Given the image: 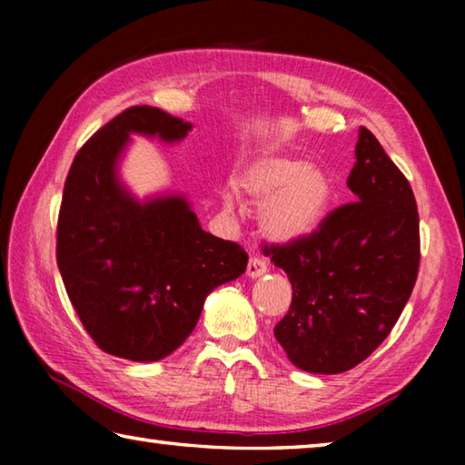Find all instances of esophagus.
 I'll return each instance as SVG.
<instances>
[{
  "mask_svg": "<svg viewBox=\"0 0 465 465\" xmlns=\"http://www.w3.org/2000/svg\"><path fill=\"white\" fill-rule=\"evenodd\" d=\"M269 271V266H266V262L262 261V258H258V256H254V258H250L248 261V266H246V274L250 279H258V277H262V274Z\"/></svg>",
  "mask_w": 465,
  "mask_h": 465,
  "instance_id": "obj_1",
  "label": "esophagus"
}]
</instances>
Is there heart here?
Wrapping results in <instances>:
<instances>
[{"mask_svg": "<svg viewBox=\"0 0 465 465\" xmlns=\"http://www.w3.org/2000/svg\"><path fill=\"white\" fill-rule=\"evenodd\" d=\"M238 188L254 203H264L258 225L264 238L293 243L320 230L334 201V180L326 168L302 157L269 153L256 157L240 172ZM225 215L238 209L235 196L222 199Z\"/></svg>", "mask_w": 465, "mask_h": 465, "instance_id": "obj_1", "label": "heart"}]
</instances>
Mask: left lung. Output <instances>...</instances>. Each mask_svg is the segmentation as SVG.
Wrapping results in <instances>:
<instances>
[{"instance_id":"left-lung-1","label":"left lung","mask_w":465,"mask_h":465,"mask_svg":"<svg viewBox=\"0 0 465 465\" xmlns=\"http://www.w3.org/2000/svg\"><path fill=\"white\" fill-rule=\"evenodd\" d=\"M346 186L355 203L316 233L264 250L293 287L274 338L308 373L349 371L380 346L411 297L420 261L414 193L380 141L359 129Z\"/></svg>"}]
</instances>
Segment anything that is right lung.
<instances>
[{
  "label": "right lung",
  "mask_w": 465,
  "mask_h": 465,
  "mask_svg": "<svg viewBox=\"0 0 465 465\" xmlns=\"http://www.w3.org/2000/svg\"><path fill=\"white\" fill-rule=\"evenodd\" d=\"M193 124L133 106L104 124L69 170L57 264L84 328L108 355L152 363L174 352L207 295L243 274L248 254L204 232L184 194L139 199L121 176L131 137L180 143Z\"/></svg>",
  "instance_id": "add662e5"
}]
</instances>
